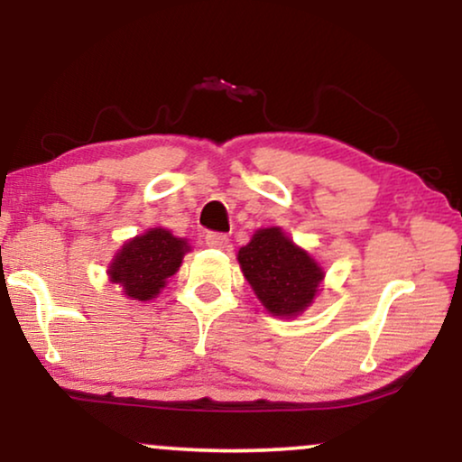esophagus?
I'll list each match as a JSON object with an SVG mask.
<instances>
[{"mask_svg": "<svg viewBox=\"0 0 462 462\" xmlns=\"http://www.w3.org/2000/svg\"><path fill=\"white\" fill-rule=\"evenodd\" d=\"M206 245L208 248H217V250H225L229 248V237L225 236V233H217V231H210L206 233Z\"/></svg>", "mask_w": 462, "mask_h": 462, "instance_id": "1", "label": "esophagus"}]
</instances>
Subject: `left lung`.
<instances>
[{
  "mask_svg": "<svg viewBox=\"0 0 462 462\" xmlns=\"http://www.w3.org/2000/svg\"><path fill=\"white\" fill-rule=\"evenodd\" d=\"M237 261L264 309L280 318L305 311L324 280L318 263L277 226L256 231L239 250Z\"/></svg>",
  "mask_w": 462,
  "mask_h": 462,
  "instance_id": "1",
  "label": "left lung"
}]
</instances>
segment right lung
I'll return each mask as SVG.
<instances>
[{
	"mask_svg": "<svg viewBox=\"0 0 462 462\" xmlns=\"http://www.w3.org/2000/svg\"><path fill=\"white\" fill-rule=\"evenodd\" d=\"M189 250L185 239L166 229H151L124 244L109 267L113 283H119L132 300H151L180 267Z\"/></svg>",
	"mask_w": 462,
	"mask_h": 462,
	"instance_id": "add662e5",
	"label": "right lung"
}]
</instances>
